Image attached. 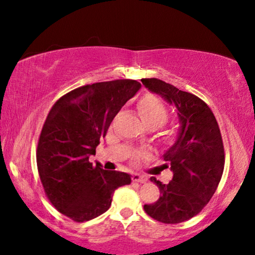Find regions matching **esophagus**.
<instances>
[{
    "mask_svg": "<svg viewBox=\"0 0 255 255\" xmlns=\"http://www.w3.org/2000/svg\"><path fill=\"white\" fill-rule=\"evenodd\" d=\"M132 180L134 181V182H139V183H144L147 181V177L144 176V175H140V174H133V176H132Z\"/></svg>",
    "mask_w": 255,
    "mask_h": 255,
    "instance_id": "obj_1",
    "label": "esophagus"
}]
</instances>
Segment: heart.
Returning a JSON list of instances; mask_svg holds the SVG:
<instances>
[{
  "label": "heart",
  "mask_w": 255,
  "mask_h": 255,
  "mask_svg": "<svg viewBox=\"0 0 255 255\" xmlns=\"http://www.w3.org/2000/svg\"><path fill=\"white\" fill-rule=\"evenodd\" d=\"M137 109L139 116L144 122V124L148 128H158L163 127L168 121L169 114L165 104L161 100L153 95L142 96L137 103ZM170 134L166 133L163 135V140L168 141ZM146 155V152H137L132 155L133 161H138L142 156Z\"/></svg>",
  "instance_id": "heart-1"
}]
</instances>
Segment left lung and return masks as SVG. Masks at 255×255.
<instances>
[{
    "label": "left lung",
    "mask_w": 255,
    "mask_h": 255,
    "mask_svg": "<svg viewBox=\"0 0 255 255\" xmlns=\"http://www.w3.org/2000/svg\"><path fill=\"white\" fill-rule=\"evenodd\" d=\"M141 82L175 106L180 121L176 141L163 154L173 179L165 184L151 177L159 187L160 197L145 204L144 210L163 224H177L200 214L217 189L225 163L221 130L214 113L200 97L159 79Z\"/></svg>",
    "instance_id": "8db88e82"
}]
</instances>
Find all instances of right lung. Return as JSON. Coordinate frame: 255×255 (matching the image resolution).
<instances>
[{
	"instance_id": "obj_1",
	"label": "right lung",
	"mask_w": 255,
	"mask_h": 255,
	"mask_svg": "<svg viewBox=\"0 0 255 255\" xmlns=\"http://www.w3.org/2000/svg\"><path fill=\"white\" fill-rule=\"evenodd\" d=\"M140 87L130 79L79 87L60 97L47 115L37 146L38 173L51 203L74 222L102 215L115 190L131 183L128 174L93 166L89 158Z\"/></svg>"
}]
</instances>
